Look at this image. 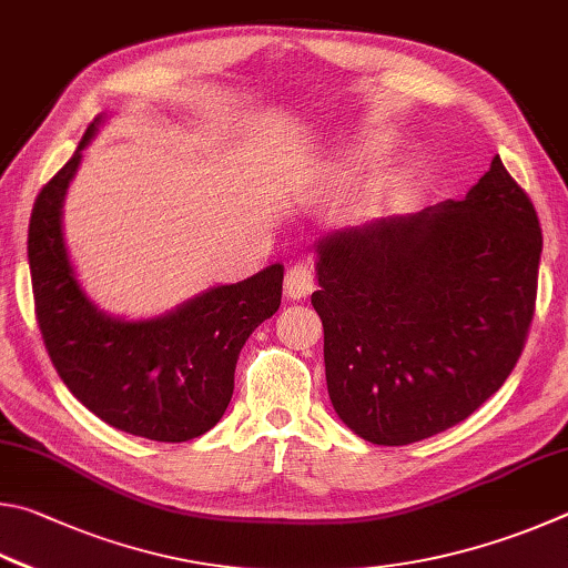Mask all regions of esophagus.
<instances>
[{
	"instance_id": "obj_1",
	"label": "esophagus",
	"mask_w": 568,
	"mask_h": 568,
	"mask_svg": "<svg viewBox=\"0 0 568 568\" xmlns=\"http://www.w3.org/2000/svg\"><path fill=\"white\" fill-rule=\"evenodd\" d=\"M314 272L306 262H296L290 268H286L284 276V292L290 300H306L314 292Z\"/></svg>"
}]
</instances>
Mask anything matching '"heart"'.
Wrapping results in <instances>:
<instances>
[{"instance_id":"1","label":"heart","mask_w":568,"mask_h":568,"mask_svg":"<svg viewBox=\"0 0 568 568\" xmlns=\"http://www.w3.org/2000/svg\"><path fill=\"white\" fill-rule=\"evenodd\" d=\"M386 152H389V136L386 134L364 132L362 136H356L349 146L342 149L339 156L322 166L314 194L334 196L359 184Z\"/></svg>"}]
</instances>
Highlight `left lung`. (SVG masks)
<instances>
[{
    "mask_svg": "<svg viewBox=\"0 0 568 568\" xmlns=\"http://www.w3.org/2000/svg\"><path fill=\"white\" fill-rule=\"evenodd\" d=\"M314 246L326 386L356 436L429 439L501 389L534 320L541 226L499 156L459 202Z\"/></svg>",
    "mask_w": 568,
    "mask_h": 568,
    "instance_id": "8db88e82",
    "label": "left lung"
}]
</instances>
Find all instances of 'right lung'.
Instances as JSON below:
<instances>
[{"instance_id":"right-lung-1","label":"right lung","mask_w":568,"mask_h":568,"mask_svg":"<svg viewBox=\"0 0 568 568\" xmlns=\"http://www.w3.org/2000/svg\"><path fill=\"white\" fill-rule=\"evenodd\" d=\"M99 114L72 159L39 192L29 219V272L37 322L67 389L119 432L189 442L222 419L242 346L282 304L284 266L212 286L154 320L126 322L99 310L79 284L64 244V196Z\"/></svg>"}]
</instances>
